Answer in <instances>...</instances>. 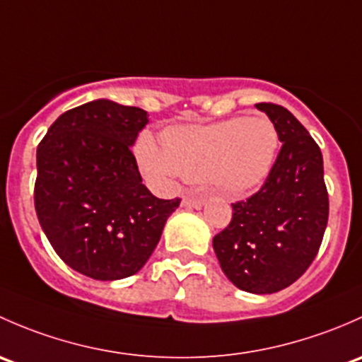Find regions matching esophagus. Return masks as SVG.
Instances as JSON below:
<instances>
[{"label":"esophagus","mask_w":362,"mask_h":362,"mask_svg":"<svg viewBox=\"0 0 362 362\" xmlns=\"http://www.w3.org/2000/svg\"><path fill=\"white\" fill-rule=\"evenodd\" d=\"M204 202H206V197H185V199L181 200V204L185 207H202Z\"/></svg>","instance_id":"esophagus-1"}]
</instances>
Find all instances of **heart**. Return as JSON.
<instances>
[{
	"label": "heart",
	"mask_w": 362,
	"mask_h": 362,
	"mask_svg": "<svg viewBox=\"0 0 362 362\" xmlns=\"http://www.w3.org/2000/svg\"><path fill=\"white\" fill-rule=\"evenodd\" d=\"M279 150L275 125L264 117H237L211 125L173 127L163 148L143 136L139 160L155 177L212 180L226 193H244L262 185Z\"/></svg>",
	"instance_id": "heart-1"
}]
</instances>
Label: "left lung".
<instances>
[{"label": "left lung", "mask_w": 362, "mask_h": 362, "mask_svg": "<svg viewBox=\"0 0 362 362\" xmlns=\"http://www.w3.org/2000/svg\"><path fill=\"white\" fill-rule=\"evenodd\" d=\"M282 143L259 192L232 204L230 225L212 238L218 262L238 289L270 294L291 286L317 256L329 216L322 153L286 107L256 104Z\"/></svg>", "instance_id": "1"}]
</instances>
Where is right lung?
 <instances>
[{
    "mask_svg": "<svg viewBox=\"0 0 362 362\" xmlns=\"http://www.w3.org/2000/svg\"><path fill=\"white\" fill-rule=\"evenodd\" d=\"M146 111L107 99L62 113L36 151L35 207L54 251L95 281L137 274L181 200L143 185L130 146Z\"/></svg>",
    "mask_w": 362,
    "mask_h": 362,
    "instance_id": "right-lung-1",
    "label": "right lung"
}]
</instances>
